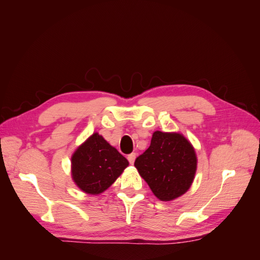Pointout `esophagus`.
I'll return each mask as SVG.
<instances>
[{
	"mask_svg": "<svg viewBox=\"0 0 260 260\" xmlns=\"http://www.w3.org/2000/svg\"><path fill=\"white\" fill-rule=\"evenodd\" d=\"M136 157H137V154L136 153H131L130 155H128V160L131 165H133V162H135L136 160Z\"/></svg>",
	"mask_w": 260,
	"mask_h": 260,
	"instance_id": "esophagus-1",
	"label": "esophagus"
}]
</instances>
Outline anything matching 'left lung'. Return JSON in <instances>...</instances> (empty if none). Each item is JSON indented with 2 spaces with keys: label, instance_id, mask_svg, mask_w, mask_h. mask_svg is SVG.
<instances>
[{
  "label": "left lung",
  "instance_id": "left-lung-1",
  "mask_svg": "<svg viewBox=\"0 0 260 260\" xmlns=\"http://www.w3.org/2000/svg\"><path fill=\"white\" fill-rule=\"evenodd\" d=\"M140 176L160 201H172L190 188L198 167L195 149L180 133L155 131L151 145L135 161Z\"/></svg>",
  "mask_w": 260,
  "mask_h": 260
}]
</instances>
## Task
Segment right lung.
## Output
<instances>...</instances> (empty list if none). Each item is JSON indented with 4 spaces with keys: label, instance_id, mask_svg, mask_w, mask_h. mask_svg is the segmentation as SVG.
Returning <instances> with one entry per match:
<instances>
[{
    "label": "right lung",
    "instance_id": "add662e5",
    "mask_svg": "<svg viewBox=\"0 0 260 260\" xmlns=\"http://www.w3.org/2000/svg\"><path fill=\"white\" fill-rule=\"evenodd\" d=\"M129 161L99 133L78 147L72 156V177L83 192L98 195L111 186Z\"/></svg>",
    "mask_w": 260,
    "mask_h": 260
}]
</instances>
